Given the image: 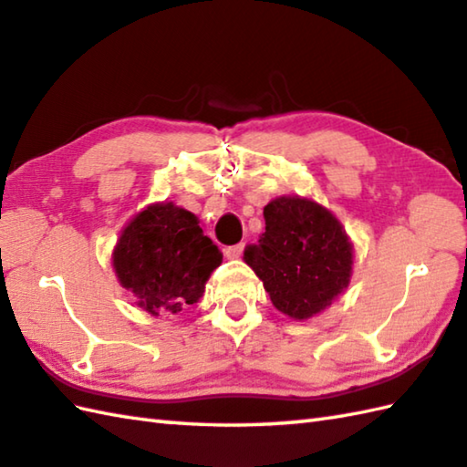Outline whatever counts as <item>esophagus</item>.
Masks as SVG:
<instances>
[{"instance_id":"34e87169","label":"esophagus","mask_w":467,"mask_h":467,"mask_svg":"<svg viewBox=\"0 0 467 467\" xmlns=\"http://www.w3.org/2000/svg\"><path fill=\"white\" fill-rule=\"evenodd\" d=\"M244 253V243H239V244H233V246H226L224 254L228 259H241Z\"/></svg>"}]
</instances>
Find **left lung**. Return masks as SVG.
<instances>
[{"label": "left lung", "instance_id": "1", "mask_svg": "<svg viewBox=\"0 0 467 467\" xmlns=\"http://www.w3.org/2000/svg\"><path fill=\"white\" fill-rule=\"evenodd\" d=\"M265 233L244 249L273 306L294 319L324 312L348 287L352 243L340 221L314 200L279 196L265 206Z\"/></svg>", "mask_w": 467, "mask_h": 467}]
</instances>
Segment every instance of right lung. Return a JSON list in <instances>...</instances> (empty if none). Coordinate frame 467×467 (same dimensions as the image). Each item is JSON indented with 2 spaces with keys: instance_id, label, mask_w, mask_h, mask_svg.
Masks as SVG:
<instances>
[{
  "instance_id": "add662e5",
  "label": "right lung",
  "mask_w": 467,
  "mask_h": 467,
  "mask_svg": "<svg viewBox=\"0 0 467 467\" xmlns=\"http://www.w3.org/2000/svg\"><path fill=\"white\" fill-rule=\"evenodd\" d=\"M221 263L223 253L204 236L198 218L173 202L135 214L113 251L119 283L151 316L178 314L196 304Z\"/></svg>"
}]
</instances>
